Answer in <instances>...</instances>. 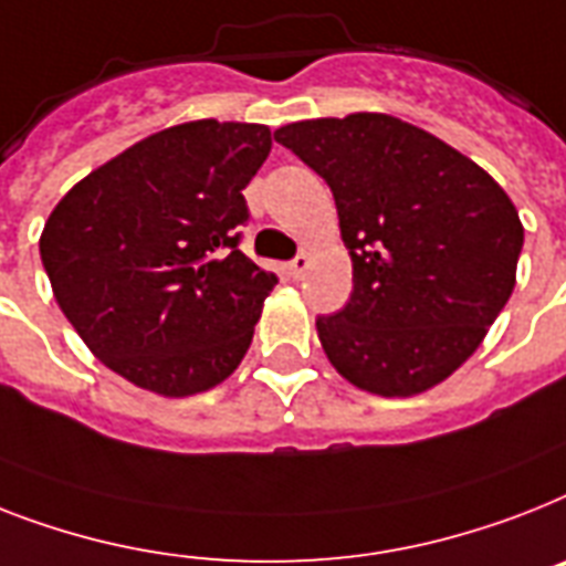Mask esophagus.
<instances>
[{
	"label": "esophagus",
	"mask_w": 566,
	"mask_h": 566,
	"mask_svg": "<svg viewBox=\"0 0 566 566\" xmlns=\"http://www.w3.org/2000/svg\"><path fill=\"white\" fill-rule=\"evenodd\" d=\"M307 268H311V255H307V252H298L296 259L287 264V270H291L293 279H302V275L307 273Z\"/></svg>",
	"instance_id": "esophagus-1"
}]
</instances>
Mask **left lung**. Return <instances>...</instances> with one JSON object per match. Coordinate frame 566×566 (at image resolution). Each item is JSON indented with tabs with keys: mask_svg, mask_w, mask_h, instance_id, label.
I'll return each mask as SVG.
<instances>
[{
	"mask_svg": "<svg viewBox=\"0 0 566 566\" xmlns=\"http://www.w3.org/2000/svg\"><path fill=\"white\" fill-rule=\"evenodd\" d=\"M275 142L328 182L352 255V298L316 319L331 366L384 398L442 384L514 291L523 227L506 191L384 113L284 124Z\"/></svg>",
	"mask_w": 566,
	"mask_h": 566,
	"instance_id": "1",
	"label": "left lung"
}]
</instances>
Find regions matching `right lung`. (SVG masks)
<instances>
[{
	"label": "right lung",
	"mask_w": 566,
	"mask_h": 566,
	"mask_svg": "<svg viewBox=\"0 0 566 566\" xmlns=\"http://www.w3.org/2000/svg\"><path fill=\"white\" fill-rule=\"evenodd\" d=\"M264 124L186 122L101 165L45 220L40 259L104 366L165 398L206 392L243 360L273 273L238 250Z\"/></svg>",
	"instance_id": "right-lung-1"
}]
</instances>
